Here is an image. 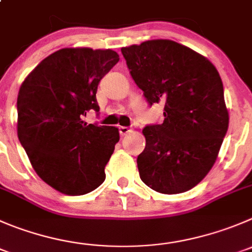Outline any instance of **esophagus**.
Returning a JSON list of instances; mask_svg holds the SVG:
<instances>
[{
  "label": "esophagus",
  "mask_w": 252,
  "mask_h": 252,
  "mask_svg": "<svg viewBox=\"0 0 252 252\" xmlns=\"http://www.w3.org/2000/svg\"><path fill=\"white\" fill-rule=\"evenodd\" d=\"M119 132H120V135H121V136H125V135H127V133L131 132V128L126 127V126H120Z\"/></svg>",
  "instance_id": "1"
}]
</instances>
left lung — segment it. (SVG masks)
<instances>
[{
  "label": "left lung",
  "instance_id": "left-lung-1",
  "mask_svg": "<svg viewBox=\"0 0 252 252\" xmlns=\"http://www.w3.org/2000/svg\"><path fill=\"white\" fill-rule=\"evenodd\" d=\"M121 52L148 105H164L163 122L142 131L141 179L163 194L189 190L212 169L226 135L221 78L205 57L173 40H147Z\"/></svg>",
  "mask_w": 252,
  "mask_h": 252
}]
</instances>
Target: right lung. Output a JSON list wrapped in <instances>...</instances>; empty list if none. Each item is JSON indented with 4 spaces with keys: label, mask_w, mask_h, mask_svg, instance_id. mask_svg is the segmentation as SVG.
Here are the masks:
<instances>
[{
    "label": "right lung",
    "mask_w": 252,
    "mask_h": 252,
    "mask_svg": "<svg viewBox=\"0 0 252 252\" xmlns=\"http://www.w3.org/2000/svg\"><path fill=\"white\" fill-rule=\"evenodd\" d=\"M120 61L111 49L64 48L43 59L17 97V133L35 173L68 195L90 193L105 181L119 130L86 124L99 112L100 80Z\"/></svg>",
    "instance_id": "right-lung-1"
}]
</instances>
